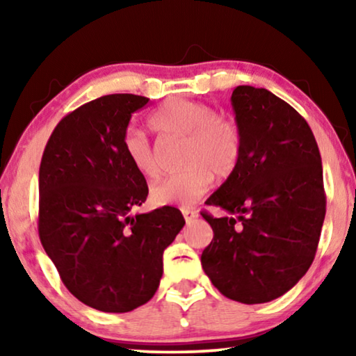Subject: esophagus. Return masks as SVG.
<instances>
[{"mask_svg":"<svg viewBox=\"0 0 356 356\" xmlns=\"http://www.w3.org/2000/svg\"><path fill=\"white\" fill-rule=\"evenodd\" d=\"M183 216H184V220L186 222H191L194 218L197 217V211H194V209H189V207H183L181 209Z\"/></svg>","mask_w":356,"mask_h":356,"instance_id":"34e87169","label":"esophagus"}]
</instances>
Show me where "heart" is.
<instances>
[{
  "mask_svg": "<svg viewBox=\"0 0 356 356\" xmlns=\"http://www.w3.org/2000/svg\"><path fill=\"white\" fill-rule=\"evenodd\" d=\"M154 131L165 138L183 139L181 172L162 179L150 189V199L159 206H191L207 191L212 177L227 179L243 159L241 128L236 121L218 116L204 102L173 99L165 102L149 118ZM123 150L140 175L155 178L159 157L143 131L128 128L123 134Z\"/></svg>",
  "mask_w": 356,
  "mask_h": 356,
  "instance_id": "1",
  "label": "heart"
}]
</instances>
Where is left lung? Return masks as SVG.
<instances>
[{"label":"left lung","instance_id":"obj_1","mask_svg":"<svg viewBox=\"0 0 356 356\" xmlns=\"http://www.w3.org/2000/svg\"><path fill=\"white\" fill-rule=\"evenodd\" d=\"M232 105L245 149L206 201L230 216L201 212L213 230L201 264L227 298L267 303L313 264L325 217L323 163L309 124L272 92L238 86Z\"/></svg>","mask_w":356,"mask_h":356}]
</instances>
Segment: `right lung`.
Here are the masks:
<instances>
[{"mask_svg": "<svg viewBox=\"0 0 356 356\" xmlns=\"http://www.w3.org/2000/svg\"><path fill=\"white\" fill-rule=\"evenodd\" d=\"M147 97L111 94L67 113L48 139L38 172V236L63 284L105 313L147 303L163 251L184 225L177 207L131 216L149 194L126 157L123 134Z\"/></svg>", "mask_w": 356, "mask_h": 356, "instance_id": "obj_1", "label": "right lung"}]
</instances>
